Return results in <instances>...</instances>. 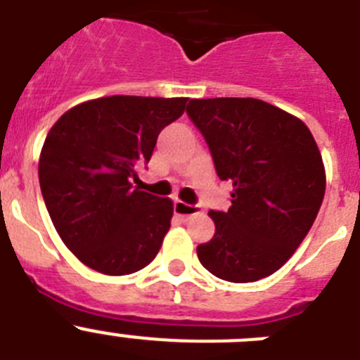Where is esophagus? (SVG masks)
Here are the masks:
<instances>
[{
	"mask_svg": "<svg viewBox=\"0 0 360 360\" xmlns=\"http://www.w3.org/2000/svg\"><path fill=\"white\" fill-rule=\"evenodd\" d=\"M200 207L198 205H189V203L182 202V200H176L174 202V214L182 216V218H189V216L200 214Z\"/></svg>",
	"mask_w": 360,
	"mask_h": 360,
	"instance_id": "esophagus-1",
	"label": "esophagus"
}]
</instances>
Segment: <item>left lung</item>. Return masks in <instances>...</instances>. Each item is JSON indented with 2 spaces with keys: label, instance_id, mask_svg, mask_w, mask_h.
Wrapping results in <instances>:
<instances>
[{
  "label": "left lung",
  "instance_id": "1",
  "mask_svg": "<svg viewBox=\"0 0 360 360\" xmlns=\"http://www.w3.org/2000/svg\"><path fill=\"white\" fill-rule=\"evenodd\" d=\"M187 115L211 149L231 207L209 211L211 241L196 247L216 278L250 283L274 274L311 229L326 189L321 151L307 124L252 97L193 98Z\"/></svg>",
  "mask_w": 360,
  "mask_h": 360
}]
</instances>
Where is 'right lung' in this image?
Returning a JSON list of instances; mask_svg holds the SVG:
<instances>
[{
  "label": "right lung",
  "mask_w": 360,
  "mask_h": 360,
  "mask_svg": "<svg viewBox=\"0 0 360 360\" xmlns=\"http://www.w3.org/2000/svg\"><path fill=\"white\" fill-rule=\"evenodd\" d=\"M187 98L113 95L59 117L39 155V186L57 234L79 262L126 276L155 259L173 202L133 186L158 133L182 117Z\"/></svg>",
  "instance_id": "obj_1"
}]
</instances>
